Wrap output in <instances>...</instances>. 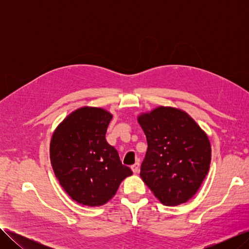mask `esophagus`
Wrapping results in <instances>:
<instances>
[{"label": "esophagus", "mask_w": 249, "mask_h": 249, "mask_svg": "<svg viewBox=\"0 0 249 249\" xmlns=\"http://www.w3.org/2000/svg\"><path fill=\"white\" fill-rule=\"evenodd\" d=\"M132 170L134 173H138L139 169H140V164L139 163H135L134 165H132Z\"/></svg>", "instance_id": "esophagus-1"}]
</instances>
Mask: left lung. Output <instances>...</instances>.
<instances>
[{
    "mask_svg": "<svg viewBox=\"0 0 249 249\" xmlns=\"http://www.w3.org/2000/svg\"><path fill=\"white\" fill-rule=\"evenodd\" d=\"M147 150L140 168L143 182L164 206L193 197L211 163L207 134L183 110L160 106L137 118Z\"/></svg>",
    "mask_w": 249,
    "mask_h": 249,
    "instance_id": "8db88e82",
    "label": "left lung"
}]
</instances>
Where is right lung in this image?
Instances as JSON below:
<instances>
[{"instance_id": "right-lung-1", "label": "right lung", "mask_w": 249, "mask_h": 249, "mask_svg": "<svg viewBox=\"0 0 249 249\" xmlns=\"http://www.w3.org/2000/svg\"><path fill=\"white\" fill-rule=\"evenodd\" d=\"M111 119L105 109L82 107L67 115L53 133V170L64 191L80 205H105L120 183L133 175L106 140Z\"/></svg>"}]
</instances>
